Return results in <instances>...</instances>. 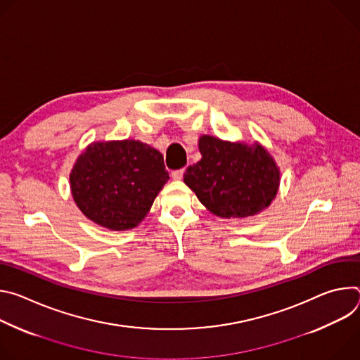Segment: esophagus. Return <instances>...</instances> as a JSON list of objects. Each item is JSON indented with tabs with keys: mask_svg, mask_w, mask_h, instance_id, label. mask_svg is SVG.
Returning <instances> with one entry per match:
<instances>
[{
	"mask_svg": "<svg viewBox=\"0 0 360 360\" xmlns=\"http://www.w3.org/2000/svg\"><path fill=\"white\" fill-rule=\"evenodd\" d=\"M171 176H172V179H174V181H181V179L184 178V169L174 171V172L171 174Z\"/></svg>",
	"mask_w": 360,
	"mask_h": 360,
	"instance_id": "1",
	"label": "esophagus"
}]
</instances>
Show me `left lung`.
<instances>
[{"instance_id":"1","label":"left lung","mask_w":360,"mask_h":360,"mask_svg":"<svg viewBox=\"0 0 360 360\" xmlns=\"http://www.w3.org/2000/svg\"><path fill=\"white\" fill-rule=\"evenodd\" d=\"M200 161L186 168L184 182L210 212L225 219H242L266 210L278 195L281 169L258 141H225L202 135Z\"/></svg>"}]
</instances>
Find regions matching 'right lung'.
<instances>
[{
  "mask_svg": "<svg viewBox=\"0 0 360 360\" xmlns=\"http://www.w3.org/2000/svg\"><path fill=\"white\" fill-rule=\"evenodd\" d=\"M169 174L162 153L135 139L98 141L77 158L70 186L79 211L94 224L128 231L148 215Z\"/></svg>",
  "mask_w": 360,
  "mask_h": 360,
  "instance_id": "obj_1",
  "label": "right lung"
}]
</instances>
